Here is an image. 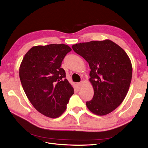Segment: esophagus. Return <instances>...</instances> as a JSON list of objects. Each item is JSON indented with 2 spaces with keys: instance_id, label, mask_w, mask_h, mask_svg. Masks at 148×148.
<instances>
[{
  "instance_id": "obj_1",
  "label": "esophagus",
  "mask_w": 148,
  "mask_h": 148,
  "mask_svg": "<svg viewBox=\"0 0 148 148\" xmlns=\"http://www.w3.org/2000/svg\"><path fill=\"white\" fill-rule=\"evenodd\" d=\"M82 84V82H80L77 83V85H78V86H79V88H80V86H81Z\"/></svg>"
}]
</instances>
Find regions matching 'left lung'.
Returning <instances> with one entry per match:
<instances>
[{
  "label": "left lung",
  "mask_w": 148,
  "mask_h": 148,
  "mask_svg": "<svg viewBox=\"0 0 148 148\" xmlns=\"http://www.w3.org/2000/svg\"><path fill=\"white\" fill-rule=\"evenodd\" d=\"M72 47L91 69L94 96L86 102V107L97 115L111 113L124 99L132 80V66L127 53L109 40L79 43Z\"/></svg>",
  "instance_id": "left-lung-1"
}]
</instances>
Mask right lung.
Masks as SVG:
<instances>
[{
  "mask_svg": "<svg viewBox=\"0 0 148 148\" xmlns=\"http://www.w3.org/2000/svg\"><path fill=\"white\" fill-rule=\"evenodd\" d=\"M71 48L63 44L32 47L19 68V77L25 93L36 110L56 118L66 109L74 88L61 68Z\"/></svg>",
  "mask_w": 148,
  "mask_h": 148,
  "instance_id": "right-lung-1",
  "label": "right lung"
}]
</instances>
